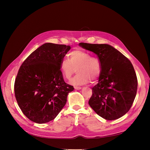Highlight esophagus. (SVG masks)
<instances>
[{
    "label": "esophagus",
    "mask_w": 150,
    "mask_h": 150,
    "mask_svg": "<svg viewBox=\"0 0 150 150\" xmlns=\"http://www.w3.org/2000/svg\"><path fill=\"white\" fill-rule=\"evenodd\" d=\"M74 89H76V90H79V89H82V88H81V87H74Z\"/></svg>",
    "instance_id": "obj_1"
}]
</instances>
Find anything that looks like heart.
<instances>
[{
	"label": "heart",
	"instance_id": "1",
	"mask_svg": "<svg viewBox=\"0 0 150 150\" xmlns=\"http://www.w3.org/2000/svg\"><path fill=\"white\" fill-rule=\"evenodd\" d=\"M69 56V59H62L60 63L61 71L66 79H70L77 70L78 73L71 81L74 86L86 84L91 79H98L101 74V64L97 57L81 50H74Z\"/></svg>",
	"mask_w": 150,
	"mask_h": 150
}]
</instances>
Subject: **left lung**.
Returning a JSON list of instances; mask_svg holds the SVG:
<instances>
[{
  "label": "left lung",
  "mask_w": 150,
  "mask_h": 150,
  "mask_svg": "<svg viewBox=\"0 0 150 150\" xmlns=\"http://www.w3.org/2000/svg\"><path fill=\"white\" fill-rule=\"evenodd\" d=\"M79 46L98 56L101 64L98 83L92 88L89 104L107 120L120 118L128 112L137 95L138 81L130 61L109 44L81 42Z\"/></svg>",
  "instance_id": "8db88e82"
}]
</instances>
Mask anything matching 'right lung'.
Listing matches in <instances>:
<instances>
[{"instance_id": "obj_1", "label": "right lung", "mask_w": 150, "mask_h": 150, "mask_svg": "<svg viewBox=\"0 0 150 150\" xmlns=\"http://www.w3.org/2000/svg\"><path fill=\"white\" fill-rule=\"evenodd\" d=\"M70 49L64 44H44L22 63L15 81V96L30 121L39 124L52 121L66 104L74 88L64 82L60 63Z\"/></svg>"}]
</instances>
